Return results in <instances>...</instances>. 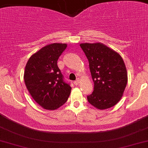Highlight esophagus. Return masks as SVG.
Returning a JSON list of instances; mask_svg holds the SVG:
<instances>
[{"mask_svg": "<svg viewBox=\"0 0 148 148\" xmlns=\"http://www.w3.org/2000/svg\"><path fill=\"white\" fill-rule=\"evenodd\" d=\"M74 84H75V85H78V84H79V83H80V79H77V80H76L75 82H74Z\"/></svg>", "mask_w": 148, "mask_h": 148, "instance_id": "esophagus-1", "label": "esophagus"}]
</instances>
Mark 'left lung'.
Instances as JSON below:
<instances>
[{
	"mask_svg": "<svg viewBox=\"0 0 148 148\" xmlns=\"http://www.w3.org/2000/svg\"><path fill=\"white\" fill-rule=\"evenodd\" d=\"M89 62L94 90L88 101L98 110L114 106L123 96L128 74L122 58L117 52L101 43H81Z\"/></svg>",
	"mask_w": 148,
	"mask_h": 148,
	"instance_id": "left-lung-1",
	"label": "left lung"
}]
</instances>
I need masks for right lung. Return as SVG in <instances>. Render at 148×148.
Returning a JSON list of instances; mask_svg holds the SVG:
<instances>
[{"label": "right lung", "mask_w": 148, "mask_h": 148, "mask_svg": "<svg viewBox=\"0 0 148 148\" xmlns=\"http://www.w3.org/2000/svg\"><path fill=\"white\" fill-rule=\"evenodd\" d=\"M66 43H50L29 58L24 73L26 87L34 100L45 110H55L67 100L71 87L63 81L57 62Z\"/></svg>", "instance_id": "right-lung-1"}]
</instances>
